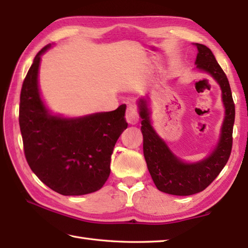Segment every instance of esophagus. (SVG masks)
<instances>
[{"label": "esophagus", "mask_w": 248, "mask_h": 248, "mask_svg": "<svg viewBox=\"0 0 248 248\" xmlns=\"http://www.w3.org/2000/svg\"><path fill=\"white\" fill-rule=\"evenodd\" d=\"M125 120L128 121L130 124H136L140 120V116L138 113V109L134 105H130V107L125 110Z\"/></svg>", "instance_id": "esophagus-1"}]
</instances>
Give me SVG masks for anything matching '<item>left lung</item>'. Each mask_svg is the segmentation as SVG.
Here are the masks:
<instances>
[{
	"label": "left lung",
	"instance_id": "1",
	"mask_svg": "<svg viewBox=\"0 0 248 248\" xmlns=\"http://www.w3.org/2000/svg\"><path fill=\"white\" fill-rule=\"evenodd\" d=\"M194 46L198 51L195 69L208 73L218 84L225 109L218 140L207 156L196 162H186L176 155L152 125L149 96L140 97L136 101L141 118L144 156L150 176L159 191L177 196H188L203 191L222 171L232 147L235 110L228 78L208 46L202 44Z\"/></svg>",
	"mask_w": 248,
	"mask_h": 248
}]
</instances>
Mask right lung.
<instances>
[{
  "label": "right lung",
  "mask_w": 248,
  "mask_h": 248,
  "mask_svg": "<svg viewBox=\"0 0 248 248\" xmlns=\"http://www.w3.org/2000/svg\"><path fill=\"white\" fill-rule=\"evenodd\" d=\"M33 61L20 94L19 124L31 170L46 186L65 196L98 191L110 172L114 146L128 124L125 105L110 112L65 117L46 107L39 88L41 56Z\"/></svg>",
  "instance_id": "right-lung-1"
}]
</instances>
